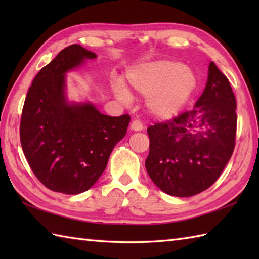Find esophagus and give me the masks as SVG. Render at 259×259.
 Returning a JSON list of instances; mask_svg holds the SVG:
<instances>
[{"label": "esophagus", "mask_w": 259, "mask_h": 259, "mask_svg": "<svg viewBox=\"0 0 259 259\" xmlns=\"http://www.w3.org/2000/svg\"><path fill=\"white\" fill-rule=\"evenodd\" d=\"M130 129L134 131H141L144 129V124H142V122L139 120H134L130 124Z\"/></svg>", "instance_id": "obj_1"}]
</instances>
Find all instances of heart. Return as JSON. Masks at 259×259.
<instances>
[{
    "label": "heart",
    "instance_id": "obj_1",
    "mask_svg": "<svg viewBox=\"0 0 259 259\" xmlns=\"http://www.w3.org/2000/svg\"><path fill=\"white\" fill-rule=\"evenodd\" d=\"M130 87L147 97V108L153 117L168 119L177 114L188 101L196 88L192 71L177 61H160L139 64L126 73ZM114 92L122 100H129L128 90L114 84Z\"/></svg>",
    "mask_w": 259,
    "mask_h": 259
}]
</instances>
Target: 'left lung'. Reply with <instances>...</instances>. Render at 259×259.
Listing matches in <instances>:
<instances>
[{"mask_svg":"<svg viewBox=\"0 0 259 259\" xmlns=\"http://www.w3.org/2000/svg\"><path fill=\"white\" fill-rule=\"evenodd\" d=\"M236 99L227 76L210 62L202 95L191 110L147 129L146 169L163 192L191 197L208 189L235 148Z\"/></svg>","mask_w":259,"mask_h":259,"instance_id":"1","label":"left lung"}]
</instances>
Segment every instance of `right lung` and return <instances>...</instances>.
I'll use <instances>...</instances> for the list:
<instances>
[{"label": "right lung", "instance_id": "obj_1", "mask_svg": "<svg viewBox=\"0 0 259 259\" xmlns=\"http://www.w3.org/2000/svg\"><path fill=\"white\" fill-rule=\"evenodd\" d=\"M96 58L79 45L67 47L38 71L27 91L21 146L33 174L53 191L78 195L90 189L128 129V114L110 117L90 102L67 99L65 73Z\"/></svg>", "mask_w": 259, "mask_h": 259}]
</instances>
